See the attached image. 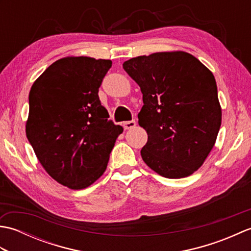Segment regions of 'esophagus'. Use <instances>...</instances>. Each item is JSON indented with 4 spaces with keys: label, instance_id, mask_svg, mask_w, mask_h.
Returning <instances> with one entry per match:
<instances>
[{
    "label": "esophagus",
    "instance_id": "34e87169",
    "mask_svg": "<svg viewBox=\"0 0 251 251\" xmlns=\"http://www.w3.org/2000/svg\"><path fill=\"white\" fill-rule=\"evenodd\" d=\"M123 126H124L125 129H131L134 128V127L136 126V121H127V122H124L123 123Z\"/></svg>",
    "mask_w": 251,
    "mask_h": 251
}]
</instances>
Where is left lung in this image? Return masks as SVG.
Wrapping results in <instances>:
<instances>
[{
  "label": "left lung",
  "mask_w": 251,
  "mask_h": 251,
  "mask_svg": "<svg viewBox=\"0 0 251 251\" xmlns=\"http://www.w3.org/2000/svg\"><path fill=\"white\" fill-rule=\"evenodd\" d=\"M123 68L142 93V159L165 178L188 177L205 162L221 126L214 74L185 51L131 58Z\"/></svg>",
  "instance_id": "8db88e82"
}]
</instances>
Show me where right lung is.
I'll return each instance as SVG.
<instances>
[{"label":"right lung","mask_w":251,"mask_h":251,"mask_svg":"<svg viewBox=\"0 0 251 251\" xmlns=\"http://www.w3.org/2000/svg\"><path fill=\"white\" fill-rule=\"evenodd\" d=\"M111 67L105 59L61 58L30 90L26 138L46 173L73 190L87 188L102 176L123 132L98 96Z\"/></svg>","instance_id":"right-lung-1"}]
</instances>
